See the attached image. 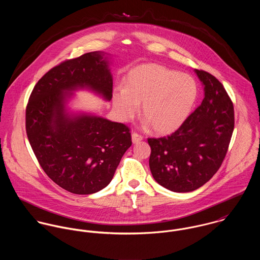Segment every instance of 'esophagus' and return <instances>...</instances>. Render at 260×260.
<instances>
[{
	"label": "esophagus",
	"instance_id": "1",
	"mask_svg": "<svg viewBox=\"0 0 260 260\" xmlns=\"http://www.w3.org/2000/svg\"><path fill=\"white\" fill-rule=\"evenodd\" d=\"M143 137L137 133H132V142L135 144V143H138L140 141H142Z\"/></svg>",
	"mask_w": 260,
	"mask_h": 260
}]
</instances>
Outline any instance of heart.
<instances>
[{"mask_svg": "<svg viewBox=\"0 0 260 260\" xmlns=\"http://www.w3.org/2000/svg\"><path fill=\"white\" fill-rule=\"evenodd\" d=\"M197 95V84L189 75L147 63L127 74L125 87L114 90L112 104L118 118L128 122L142 103L145 124L159 134H168L185 122Z\"/></svg>", "mask_w": 260, "mask_h": 260, "instance_id": "heart-1", "label": "heart"}]
</instances>
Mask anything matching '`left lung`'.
Listing matches in <instances>:
<instances>
[{
    "instance_id": "1",
    "label": "left lung",
    "mask_w": 260,
    "mask_h": 260,
    "mask_svg": "<svg viewBox=\"0 0 260 260\" xmlns=\"http://www.w3.org/2000/svg\"><path fill=\"white\" fill-rule=\"evenodd\" d=\"M204 99L170 136L149 138V167L155 181L173 192H190L209 181L221 166L234 129L232 102L211 74L194 70Z\"/></svg>"
}]
</instances>
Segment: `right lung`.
<instances>
[{"mask_svg":"<svg viewBox=\"0 0 260 260\" xmlns=\"http://www.w3.org/2000/svg\"><path fill=\"white\" fill-rule=\"evenodd\" d=\"M108 56L91 52L54 67L39 80L26 110L27 135L41 167L74 194H93L108 185L132 144L124 124L69 106L80 90L111 100Z\"/></svg>","mask_w":260,"mask_h":260,"instance_id":"1","label":"right lung"}]
</instances>
